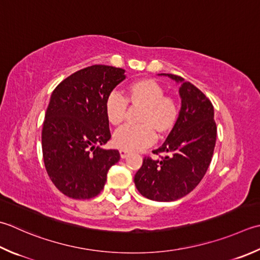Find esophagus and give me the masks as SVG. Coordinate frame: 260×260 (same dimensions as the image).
I'll return each mask as SVG.
<instances>
[{"mask_svg":"<svg viewBox=\"0 0 260 260\" xmlns=\"http://www.w3.org/2000/svg\"><path fill=\"white\" fill-rule=\"evenodd\" d=\"M119 154H120V157H121V159H125L126 156H128V155H129V152H128V151H126V150H120V151H119Z\"/></svg>","mask_w":260,"mask_h":260,"instance_id":"34e87169","label":"esophagus"}]
</instances>
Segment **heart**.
Returning <instances> with one entry per match:
<instances>
[{"instance_id":"heart-1","label":"heart","mask_w":260,"mask_h":260,"mask_svg":"<svg viewBox=\"0 0 260 260\" xmlns=\"http://www.w3.org/2000/svg\"><path fill=\"white\" fill-rule=\"evenodd\" d=\"M162 86L152 79L132 82L126 90V100L142 107L137 126H124L116 131L114 143L126 151H140L154 142L155 134L164 137L177 125L179 107L176 100L167 96ZM126 100L118 93H110L105 103V114L111 125H119L126 113Z\"/></svg>"}]
</instances>
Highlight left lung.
Wrapping results in <instances>:
<instances>
[{"instance_id": "8db88e82", "label": "left lung", "mask_w": 260, "mask_h": 260, "mask_svg": "<svg viewBox=\"0 0 260 260\" xmlns=\"http://www.w3.org/2000/svg\"><path fill=\"white\" fill-rule=\"evenodd\" d=\"M179 86L181 107L177 125L154 154L144 157L134 182L142 196L156 202H172L189 194L205 176L214 152L216 124L214 108L206 95L175 74L161 73Z\"/></svg>"}]
</instances>
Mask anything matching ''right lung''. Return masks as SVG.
Listing matches in <instances>:
<instances>
[{
    "label": "right lung",
    "instance_id": "right-lung-1",
    "mask_svg": "<svg viewBox=\"0 0 260 260\" xmlns=\"http://www.w3.org/2000/svg\"><path fill=\"white\" fill-rule=\"evenodd\" d=\"M126 79L125 70L92 65L63 80L50 95L42 132L44 164L53 184L74 200L104 189L107 174L119 161L105 114L107 96Z\"/></svg>",
    "mask_w": 260,
    "mask_h": 260
}]
</instances>
